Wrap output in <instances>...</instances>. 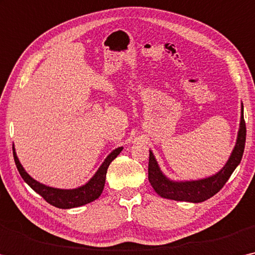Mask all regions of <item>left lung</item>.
<instances>
[{"label": "left lung", "mask_w": 255, "mask_h": 255, "mask_svg": "<svg viewBox=\"0 0 255 255\" xmlns=\"http://www.w3.org/2000/svg\"><path fill=\"white\" fill-rule=\"evenodd\" d=\"M246 140V127L244 121V106L242 104V115L240 130L232 155L227 160L220 171L213 174L212 177L191 180V181H174L168 179L160 171L157 160H156L152 151L149 150V164H148V179L151 187L160 197L173 199V201L201 203L214 196L221 188L226 185L235 168L241 163L243 152L245 148Z\"/></svg>", "instance_id": "obj_1"}]
</instances>
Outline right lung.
I'll list each match as a JSON object with an SVG mask.
<instances>
[{"label": "right lung", "instance_id": "obj_1", "mask_svg": "<svg viewBox=\"0 0 255 255\" xmlns=\"http://www.w3.org/2000/svg\"><path fill=\"white\" fill-rule=\"evenodd\" d=\"M12 150L15 165H17L19 173H20L21 178L27 185L32 188L34 191H36L38 195H41L49 204L56 206L58 209H73V207H78L88 204V203H91L99 197L104 190L106 173H107L109 164L119 156L120 152L123 150V147H119L115 150H113L106 157L100 167L98 168L95 175L85 185L75 188V189H59V188H52L36 181L22 167L17 157V154H15L13 146Z\"/></svg>", "mask_w": 255, "mask_h": 255}]
</instances>
